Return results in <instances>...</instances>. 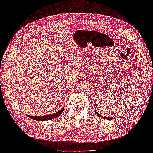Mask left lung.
I'll list each match as a JSON object with an SVG mask.
<instances>
[{"label": "left lung", "instance_id": "8db88e82", "mask_svg": "<svg viewBox=\"0 0 153 153\" xmlns=\"http://www.w3.org/2000/svg\"><path fill=\"white\" fill-rule=\"evenodd\" d=\"M95 113H96V114H97L98 116L101 117V118H104V119H108V120L114 119V118H109V117H105V116H101V115H100L99 113H97L96 111H95Z\"/></svg>", "mask_w": 153, "mask_h": 153}]
</instances>
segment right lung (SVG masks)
Instances as JSON below:
<instances>
[{"label": "right lung", "instance_id": "obj_1", "mask_svg": "<svg viewBox=\"0 0 153 153\" xmlns=\"http://www.w3.org/2000/svg\"><path fill=\"white\" fill-rule=\"evenodd\" d=\"M64 108H62L60 109L59 111H58L57 112L54 113V114H50V115H47V116H30V115H27V116L29 117V118H32V119L34 120H36L37 121H40V120H51V119H53V118H55L56 117H58L59 116L61 115V114L63 112Z\"/></svg>", "mask_w": 153, "mask_h": 153}]
</instances>
